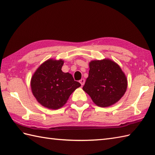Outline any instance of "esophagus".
I'll use <instances>...</instances> for the list:
<instances>
[{"label": "esophagus", "instance_id": "34e87169", "mask_svg": "<svg viewBox=\"0 0 155 155\" xmlns=\"http://www.w3.org/2000/svg\"><path fill=\"white\" fill-rule=\"evenodd\" d=\"M79 83L81 84V86H83L84 83H85V80L84 79V78H82V79H81L79 81Z\"/></svg>", "mask_w": 155, "mask_h": 155}]
</instances>
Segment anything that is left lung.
Wrapping results in <instances>:
<instances>
[{
  "label": "left lung",
  "instance_id": "obj_1",
  "mask_svg": "<svg viewBox=\"0 0 155 155\" xmlns=\"http://www.w3.org/2000/svg\"><path fill=\"white\" fill-rule=\"evenodd\" d=\"M88 77L83 89L94 103L101 107L115 104L124 94L127 78L116 62L105 58L92 61Z\"/></svg>",
  "mask_w": 155,
  "mask_h": 155
}]
</instances>
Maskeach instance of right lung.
<instances>
[{"label":"right lung","instance_id":"add662e5","mask_svg":"<svg viewBox=\"0 0 155 155\" xmlns=\"http://www.w3.org/2000/svg\"><path fill=\"white\" fill-rule=\"evenodd\" d=\"M63 64L62 60L48 59L37 68L31 78L34 97L41 105L50 109L63 107L71 94L81 86L71 74L62 71Z\"/></svg>","mask_w":155,"mask_h":155}]
</instances>
